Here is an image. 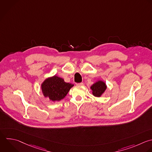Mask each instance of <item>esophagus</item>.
<instances>
[{"label": "esophagus", "instance_id": "obj_1", "mask_svg": "<svg viewBox=\"0 0 152 152\" xmlns=\"http://www.w3.org/2000/svg\"><path fill=\"white\" fill-rule=\"evenodd\" d=\"M77 86H83V83H77L76 84Z\"/></svg>", "mask_w": 152, "mask_h": 152}]
</instances>
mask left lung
Wrapping results in <instances>:
<instances>
[{
	"instance_id": "8db88e82",
	"label": "left lung",
	"mask_w": 152,
	"mask_h": 152,
	"mask_svg": "<svg viewBox=\"0 0 152 152\" xmlns=\"http://www.w3.org/2000/svg\"><path fill=\"white\" fill-rule=\"evenodd\" d=\"M90 88L91 90V93L94 96L100 97L105 92L107 88V86L103 81L97 80L96 83L92 84Z\"/></svg>"
}]
</instances>
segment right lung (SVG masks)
<instances>
[{
	"mask_svg": "<svg viewBox=\"0 0 152 152\" xmlns=\"http://www.w3.org/2000/svg\"><path fill=\"white\" fill-rule=\"evenodd\" d=\"M74 86L57 75L46 78L41 84V89L45 97L53 102L60 101L63 99Z\"/></svg>",
	"mask_w": 152,
	"mask_h": 152,
	"instance_id": "1",
	"label": "right lung"
}]
</instances>
